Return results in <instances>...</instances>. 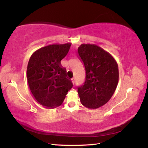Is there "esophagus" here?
<instances>
[{
	"instance_id": "34e87169",
	"label": "esophagus",
	"mask_w": 148,
	"mask_h": 148,
	"mask_svg": "<svg viewBox=\"0 0 148 148\" xmlns=\"http://www.w3.org/2000/svg\"><path fill=\"white\" fill-rule=\"evenodd\" d=\"M71 82H72V83H73V84L74 85V84H75V78H72V79H71Z\"/></svg>"
}]
</instances>
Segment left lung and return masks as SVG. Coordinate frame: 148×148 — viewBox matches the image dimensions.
Segmentation results:
<instances>
[{
  "label": "left lung",
  "mask_w": 148,
  "mask_h": 148,
  "mask_svg": "<svg viewBox=\"0 0 148 148\" xmlns=\"http://www.w3.org/2000/svg\"><path fill=\"white\" fill-rule=\"evenodd\" d=\"M78 52L86 70L84 84L78 88L80 101L89 109L99 108L110 99L117 86V63L109 52L95 44H81Z\"/></svg>",
  "instance_id": "1"
}]
</instances>
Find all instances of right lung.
Wrapping results in <instances>:
<instances>
[{"instance_id": "add662e5", "label": "right lung", "mask_w": 148, "mask_h": 148, "mask_svg": "<svg viewBox=\"0 0 148 148\" xmlns=\"http://www.w3.org/2000/svg\"><path fill=\"white\" fill-rule=\"evenodd\" d=\"M71 44H56L41 47L29 60L26 71L29 88L36 102L46 108L60 106L73 86L60 63Z\"/></svg>"}]
</instances>
